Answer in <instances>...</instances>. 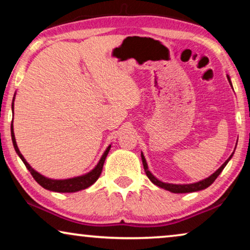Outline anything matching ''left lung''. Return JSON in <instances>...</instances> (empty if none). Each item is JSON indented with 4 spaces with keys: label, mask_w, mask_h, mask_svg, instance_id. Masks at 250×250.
I'll return each instance as SVG.
<instances>
[{
    "label": "left lung",
    "mask_w": 250,
    "mask_h": 250,
    "mask_svg": "<svg viewBox=\"0 0 250 250\" xmlns=\"http://www.w3.org/2000/svg\"><path fill=\"white\" fill-rule=\"evenodd\" d=\"M228 80H229V82H230V84H231V80H230V76H229V75H228ZM231 86H232V84H231ZM233 153H234V151L232 152V155L229 157L227 160H225V163L223 164V165H222L220 168L216 170V172L211 174L210 176L206 177V179H205V180L199 181V182L189 183V184H173V183L162 182V181H159L155 175H152V173L149 170L148 164H146V160L145 156H143L142 152H141V158H142V164H143V167H145V172L146 174V176L149 177V180L151 181L153 184H156L157 187L163 188V189H165L167 191H170V192H173V193H188V192H196V191L204 190V189H206V188L209 187L210 184L213 183L214 181L217 179V176L220 175L222 170L224 169V167L227 166V164L229 163V160L232 158Z\"/></svg>",
    "instance_id": "1"
}]
</instances>
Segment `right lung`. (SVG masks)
Listing matches in <instances>:
<instances>
[{
	"label": "right lung",
	"mask_w": 250,
	"mask_h": 250,
	"mask_svg": "<svg viewBox=\"0 0 250 250\" xmlns=\"http://www.w3.org/2000/svg\"><path fill=\"white\" fill-rule=\"evenodd\" d=\"M13 101H15V98H13ZM13 101H12V111H13ZM11 138H12V143L13 146H15L16 152L18 153V156L20 157V159L22 160L25 166L27 167V169L29 170L30 174H32L34 179L37 183L40 184L41 187H43L44 189L50 190V191H54V192H77V191L84 190L86 188L91 187L95 181L99 179L100 174L102 172V168H104V164L105 160V157H107L109 150L111 148V145L108 146V148L105 149V151L104 152V155L99 160V163L97 164V166L94 167L91 172H88L84 175L81 176H76V177H71V179H66V180H53V179H49V177L43 176L42 174H40L39 172H36L35 169L33 168L32 166L29 165L28 163L26 162V159L23 158V156L21 155V152L19 151L18 146H17L16 142V138H15V133H13V124H11Z\"/></svg>",
	"instance_id": "right-lung-1"
}]
</instances>
